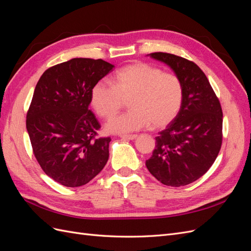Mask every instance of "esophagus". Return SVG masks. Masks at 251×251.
<instances>
[{
  "label": "esophagus",
  "instance_id": "34e87169",
  "mask_svg": "<svg viewBox=\"0 0 251 251\" xmlns=\"http://www.w3.org/2000/svg\"><path fill=\"white\" fill-rule=\"evenodd\" d=\"M120 138L125 140H134L137 138V135H121Z\"/></svg>",
  "mask_w": 251,
  "mask_h": 251
}]
</instances>
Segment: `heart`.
Returning a JSON list of instances; mask_svg holds the SVG:
<instances>
[{
    "instance_id": "1",
    "label": "heart",
    "mask_w": 251,
    "mask_h": 251,
    "mask_svg": "<svg viewBox=\"0 0 251 251\" xmlns=\"http://www.w3.org/2000/svg\"><path fill=\"white\" fill-rule=\"evenodd\" d=\"M111 82L100 80L91 89L90 101L95 112L108 118L130 100L132 111L112 117L105 124L109 133L128 134L151 124L165 126L177 117L183 103L184 89L177 75L146 63L121 68Z\"/></svg>"
}]
</instances>
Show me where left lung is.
Wrapping results in <instances>:
<instances>
[{
	"label": "left lung",
	"mask_w": 251,
	"mask_h": 251,
	"mask_svg": "<svg viewBox=\"0 0 251 251\" xmlns=\"http://www.w3.org/2000/svg\"><path fill=\"white\" fill-rule=\"evenodd\" d=\"M149 56L171 68L182 81L184 97L177 117L158 133L146 165L164 185H187L209 170L221 149V104L206 75L195 63L164 52Z\"/></svg>",
	"instance_id": "1"
}]
</instances>
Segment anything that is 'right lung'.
<instances>
[{
    "label": "right lung",
    "mask_w": 251,
    "mask_h": 251,
    "mask_svg": "<svg viewBox=\"0 0 251 251\" xmlns=\"http://www.w3.org/2000/svg\"><path fill=\"white\" fill-rule=\"evenodd\" d=\"M113 68L102 59L72 58L36 83L27 132L43 171L64 186L87 184L108 161L111 138H96L100 125L89 105L91 89Z\"/></svg>",
    "instance_id": "1"
}]
</instances>
